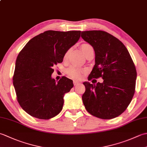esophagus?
Instances as JSON below:
<instances>
[{
    "label": "esophagus",
    "instance_id": "1",
    "mask_svg": "<svg viewBox=\"0 0 147 147\" xmlns=\"http://www.w3.org/2000/svg\"><path fill=\"white\" fill-rule=\"evenodd\" d=\"M73 84H74V86H76L78 85H79L80 82H77V81H73Z\"/></svg>",
    "mask_w": 147,
    "mask_h": 147
}]
</instances>
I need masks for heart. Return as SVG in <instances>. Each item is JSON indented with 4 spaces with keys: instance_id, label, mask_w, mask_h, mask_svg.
Here are the masks:
<instances>
[{
    "instance_id": "heart-1",
    "label": "heart",
    "mask_w": 147,
    "mask_h": 147,
    "mask_svg": "<svg viewBox=\"0 0 147 147\" xmlns=\"http://www.w3.org/2000/svg\"><path fill=\"white\" fill-rule=\"evenodd\" d=\"M81 49H82L84 55H85L90 50H93L92 47L88 43L82 44L81 45ZM69 54V51H67L64 54V58L67 59ZM84 73H85V71L76 66H71L67 69V73L68 75L74 79H81L83 77Z\"/></svg>"
}]
</instances>
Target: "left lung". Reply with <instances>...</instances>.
I'll return each instance as SVG.
<instances>
[{
	"label": "left lung",
	"instance_id": "left-lung-1",
	"mask_svg": "<svg viewBox=\"0 0 147 147\" xmlns=\"http://www.w3.org/2000/svg\"><path fill=\"white\" fill-rule=\"evenodd\" d=\"M82 37L93 47L95 65L88 80L102 77V83H83V104L90 114L110 119L126 110L135 90L136 70L127 49L119 40L105 32H82Z\"/></svg>",
	"mask_w": 147,
	"mask_h": 147
}]
</instances>
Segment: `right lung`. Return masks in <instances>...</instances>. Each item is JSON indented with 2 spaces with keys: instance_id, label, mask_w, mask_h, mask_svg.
Returning <instances> with one entry per match:
<instances>
[{
  "instance_id": "right-lung-1",
  "label": "right lung",
  "mask_w": 147,
  "mask_h": 147,
  "mask_svg": "<svg viewBox=\"0 0 147 147\" xmlns=\"http://www.w3.org/2000/svg\"><path fill=\"white\" fill-rule=\"evenodd\" d=\"M81 31L49 30L28 42L16 61L13 85L19 104L32 116L49 119L63 107L64 96L73 87L66 77L56 82L52 67L78 41Z\"/></svg>"
}]
</instances>
